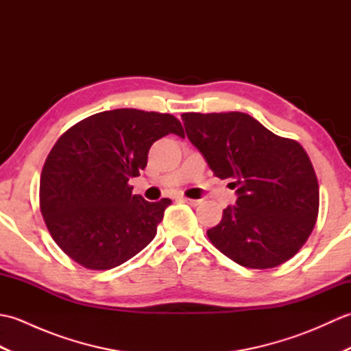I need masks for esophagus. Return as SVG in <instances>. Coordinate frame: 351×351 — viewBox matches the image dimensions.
<instances>
[{
  "instance_id": "1",
  "label": "esophagus",
  "mask_w": 351,
  "mask_h": 351,
  "mask_svg": "<svg viewBox=\"0 0 351 351\" xmlns=\"http://www.w3.org/2000/svg\"><path fill=\"white\" fill-rule=\"evenodd\" d=\"M181 200H182V202H185V204L191 205V206H197V205L200 204V200H196V199H189V197H185V196H182V197H181Z\"/></svg>"
}]
</instances>
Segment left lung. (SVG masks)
<instances>
[{
	"label": "left lung",
	"mask_w": 351,
	"mask_h": 351,
	"mask_svg": "<svg viewBox=\"0 0 351 351\" xmlns=\"http://www.w3.org/2000/svg\"><path fill=\"white\" fill-rule=\"evenodd\" d=\"M185 132L221 180L237 187V205L206 230L223 255L247 268L278 267L293 258L315 226L319 189L303 146L279 137L252 116L184 113Z\"/></svg>",
	"instance_id": "obj_1"
}]
</instances>
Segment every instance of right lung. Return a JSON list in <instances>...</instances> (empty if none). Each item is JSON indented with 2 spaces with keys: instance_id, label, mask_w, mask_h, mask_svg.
<instances>
[{
  "instance_id": "add662e5",
  "label": "right lung",
  "mask_w": 351,
  "mask_h": 351,
  "mask_svg": "<svg viewBox=\"0 0 351 351\" xmlns=\"http://www.w3.org/2000/svg\"><path fill=\"white\" fill-rule=\"evenodd\" d=\"M176 134L175 116L117 108L64 131L45 160L39 205L52 240L90 270H110L154 240L170 199L147 202L128 181L147 164L154 141Z\"/></svg>"
}]
</instances>
